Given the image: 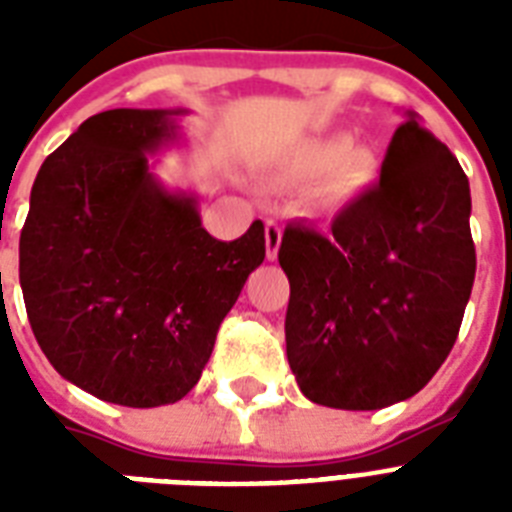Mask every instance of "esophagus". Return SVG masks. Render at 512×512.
Wrapping results in <instances>:
<instances>
[{"instance_id":"esophagus-1","label":"esophagus","mask_w":512,"mask_h":512,"mask_svg":"<svg viewBox=\"0 0 512 512\" xmlns=\"http://www.w3.org/2000/svg\"><path fill=\"white\" fill-rule=\"evenodd\" d=\"M279 247H281V225L276 220H268L265 223V255L268 260H276L279 257Z\"/></svg>"}]
</instances>
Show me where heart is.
I'll use <instances>...</instances> for the list:
<instances>
[{"instance_id":"heart-1","label":"heart","mask_w":512,"mask_h":512,"mask_svg":"<svg viewBox=\"0 0 512 512\" xmlns=\"http://www.w3.org/2000/svg\"><path fill=\"white\" fill-rule=\"evenodd\" d=\"M287 172L297 180H316L327 175L321 185V201L340 207L358 199L366 188H372L377 177V159L366 148H350L348 135H332L303 143L289 159Z\"/></svg>"}]
</instances>
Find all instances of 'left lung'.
I'll use <instances>...</instances> for the list:
<instances>
[{
  "label": "left lung",
  "mask_w": 512,
  "mask_h": 512,
  "mask_svg": "<svg viewBox=\"0 0 512 512\" xmlns=\"http://www.w3.org/2000/svg\"><path fill=\"white\" fill-rule=\"evenodd\" d=\"M279 263L287 358L305 398L350 412L404 401L449 356L476 279L468 175L409 111L380 183L327 233L287 225Z\"/></svg>",
  "instance_id": "left-lung-1"
}]
</instances>
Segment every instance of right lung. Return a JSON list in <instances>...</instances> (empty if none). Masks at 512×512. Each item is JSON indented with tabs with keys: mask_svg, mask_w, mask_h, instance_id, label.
Here are the masks:
<instances>
[{
	"mask_svg": "<svg viewBox=\"0 0 512 512\" xmlns=\"http://www.w3.org/2000/svg\"><path fill=\"white\" fill-rule=\"evenodd\" d=\"M185 111L90 116L44 159L20 231V289L60 377L108 404H175L199 382L217 329L265 260L260 220L236 241L201 228L148 156Z\"/></svg>",
	"mask_w": 512,
	"mask_h": 512,
	"instance_id": "right-lung-1",
	"label": "right lung"
}]
</instances>
